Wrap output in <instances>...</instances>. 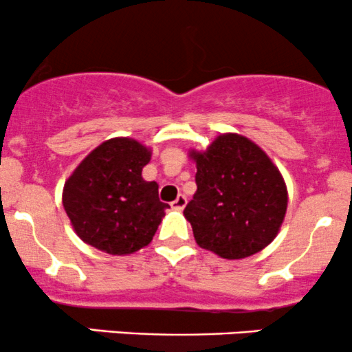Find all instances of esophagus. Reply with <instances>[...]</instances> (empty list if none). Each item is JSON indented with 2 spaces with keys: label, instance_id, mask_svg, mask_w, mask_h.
I'll return each instance as SVG.
<instances>
[{
  "label": "esophagus",
  "instance_id": "esophagus-1",
  "mask_svg": "<svg viewBox=\"0 0 352 352\" xmlns=\"http://www.w3.org/2000/svg\"><path fill=\"white\" fill-rule=\"evenodd\" d=\"M170 206H172L173 210H184V207L187 206V197L180 194L175 200H173L172 204H170Z\"/></svg>",
  "mask_w": 352,
  "mask_h": 352
}]
</instances>
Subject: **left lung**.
<instances>
[{
  "label": "left lung",
  "mask_w": 352,
  "mask_h": 352,
  "mask_svg": "<svg viewBox=\"0 0 352 352\" xmlns=\"http://www.w3.org/2000/svg\"><path fill=\"white\" fill-rule=\"evenodd\" d=\"M197 165L194 199L184 215L195 242L219 257L261 252L279 234L287 187L267 153L249 138L222 133L206 152H190Z\"/></svg>",
  "instance_id": "8db88e82"
}]
</instances>
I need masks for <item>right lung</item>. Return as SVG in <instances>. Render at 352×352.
<instances>
[{
    "mask_svg": "<svg viewBox=\"0 0 352 352\" xmlns=\"http://www.w3.org/2000/svg\"><path fill=\"white\" fill-rule=\"evenodd\" d=\"M150 157L140 142L117 137L73 170L63 187V207L85 244L126 256L152 242L168 204L158 199V184L142 177Z\"/></svg>",
    "mask_w": 352,
    "mask_h": 352,
    "instance_id": "obj_1",
    "label": "right lung"
}]
</instances>
